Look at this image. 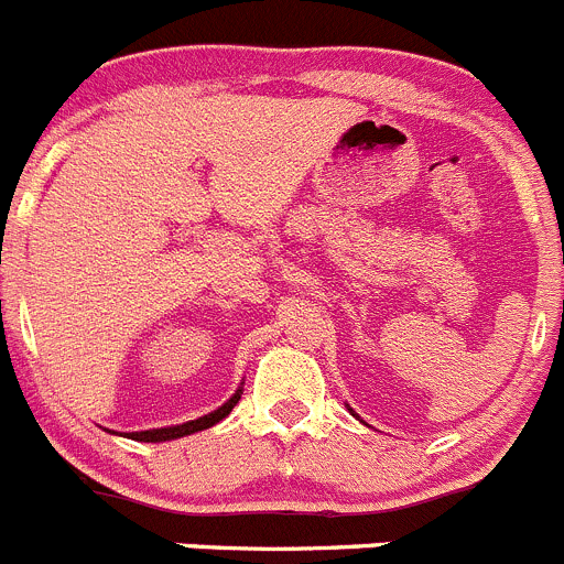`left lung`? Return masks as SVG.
<instances>
[{"label":"left lung","mask_w":564,"mask_h":564,"mask_svg":"<svg viewBox=\"0 0 564 564\" xmlns=\"http://www.w3.org/2000/svg\"><path fill=\"white\" fill-rule=\"evenodd\" d=\"M348 411H350V409H348ZM350 414H354V411H350Z\"/></svg>","instance_id":"obj_1"}]
</instances>
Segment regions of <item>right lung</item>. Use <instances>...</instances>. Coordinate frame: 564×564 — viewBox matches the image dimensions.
<instances>
[{
    "instance_id": "add662e5",
    "label": "right lung",
    "mask_w": 564,
    "mask_h": 564,
    "mask_svg": "<svg viewBox=\"0 0 564 564\" xmlns=\"http://www.w3.org/2000/svg\"><path fill=\"white\" fill-rule=\"evenodd\" d=\"M241 400V389H238L236 394H232L230 400H227L225 405H219L216 411H210V414L199 416V420H192V422H183V425H172V427H155V431H139V433H126L128 438H133V442H172V438H183V436H192V433L197 431H205V427H214L216 422L225 420L227 414H230L232 409H236V403Z\"/></svg>"
}]
</instances>
